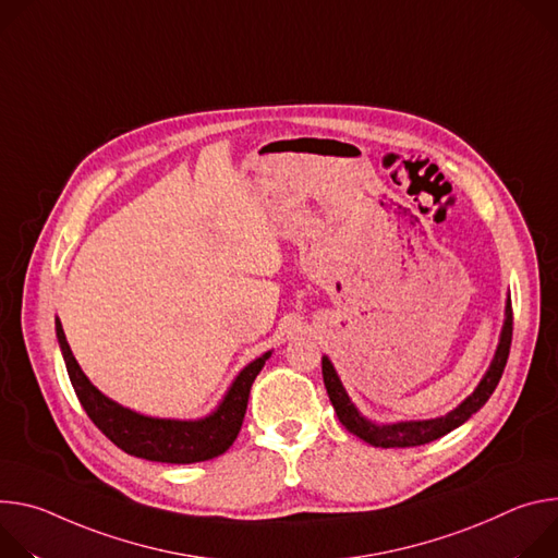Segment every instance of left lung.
<instances>
[{
  "label": "left lung",
  "mask_w": 558,
  "mask_h": 558,
  "mask_svg": "<svg viewBox=\"0 0 558 558\" xmlns=\"http://www.w3.org/2000/svg\"><path fill=\"white\" fill-rule=\"evenodd\" d=\"M510 345H512V301H508V307H506V326L501 332V343L497 348V354H494V361L487 369V375L478 384V388L457 410H452L450 414H446L441 418H429V421H408V423H395V425L369 423L367 418H363L359 414V410L348 399L328 356L322 359V373H324V384H326L328 397L332 401V408H335L341 425H345L348 432H352V435H356L359 439H363L365 444L375 446V448H414V446H425L429 441H437V439L446 437L448 432H452L454 427L465 423L476 410H481L485 405V401L492 397L494 388H497L501 381V375H504L506 363H508V354H510Z\"/></svg>",
  "instance_id": "left-lung-1"
}]
</instances>
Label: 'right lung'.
I'll return each instance as SVG.
<instances>
[{
	"label": "right lung",
	"mask_w": 558,
	"mask_h": 558,
	"mask_svg": "<svg viewBox=\"0 0 558 558\" xmlns=\"http://www.w3.org/2000/svg\"><path fill=\"white\" fill-rule=\"evenodd\" d=\"M54 328L71 384L90 421L119 450L159 463H199L223 454L239 435L251 388L270 356V352H266L251 365H245L210 416L202 421L150 418L106 399L82 373L59 319L54 322Z\"/></svg>",
	"instance_id": "add662e5"
}]
</instances>
